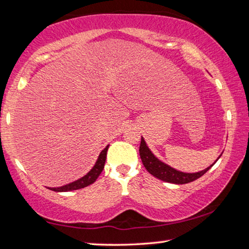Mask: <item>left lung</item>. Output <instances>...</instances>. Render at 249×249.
Here are the masks:
<instances>
[{"mask_svg":"<svg viewBox=\"0 0 249 249\" xmlns=\"http://www.w3.org/2000/svg\"><path fill=\"white\" fill-rule=\"evenodd\" d=\"M140 155H141L142 165L145 166L146 170L148 171L150 175H153L154 177H156V178H158L160 180L166 181V182L176 183V184L189 183L196 179H199L200 177L203 176L205 172L217 161V159L221 157L220 156V157L216 159V161L214 162L213 165H211L210 167L206 168V169L199 172H195V174H188V172H182V171L177 170L175 168H172L169 165H167V163L161 161V160H159L153 153H151V150L148 148V146H147L146 142L142 137L141 146H140Z\"/></svg>","mask_w":249,"mask_h":249,"instance_id":"obj_1","label":"left lung"}]
</instances>
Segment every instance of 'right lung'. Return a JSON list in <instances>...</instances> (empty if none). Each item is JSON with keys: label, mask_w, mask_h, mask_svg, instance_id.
I'll return each instance as SVG.
<instances>
[{"label": "right lung", "mask_w": 249, "mask_h": 249, "mask_svg": "<svg viewBox=\"0 0 249 249\" xmlns=\"http://www.w3.org/2000/svg\"><path fill=\"white\" fill-rule=\"evenodd\" d=\"M108 146L109 145H107L102 151H101L99 157H98V160H96V162L93 166V168H92V169L88 172L86 176H83L82 178L75 180L71 183L62 185V187L48 188V189H50V190H53V191H56V192H68V191H73V190H78V189L86 188V187H88V185L93 183L94 181L98 179V177L101 175V172H102V170H103L105 160H107V153Z\"/></svg>", "instance_id": "1"}]
</instances>
